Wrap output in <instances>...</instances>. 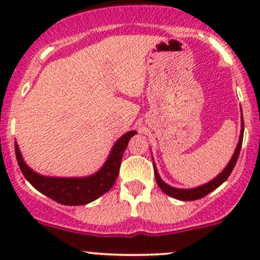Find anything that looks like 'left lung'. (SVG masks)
Masks as SVG:
<instances>
[{
  "mask_svg": "<svg viewBox=\"0 0 260 260\" xmlns=\"http://www.w3.org/2000/svg\"><path fill=\"white\" fill-rule=\"evenodd\" d=\"M243 136H244V119H243V114H242V129H240V137H239V142H238L237 148H235L234 154H233L232 159L229 161V164L226 165L224 170L215 177L214 180L209 181L208 183H204V185L198 186V187H193V188H176V187H172V186L167 185L165 181H162L161 177H159L158 171H157L156 166H154V162H153V166H154V177H156V182L158 185V187L164 191L166 195L171 196L174 199H179V200L182 201H192V200H199V199L204 198L206 196L208 193H210L211 191H214L215 188L219 187L222 182L226 181L228 177L230 176L232 171L234 170L235 164L238 161V157H239L240 153V148H242V143H243Z\"/></svg>",
  "mask_w": 260,
  "mask_h": 260,
  "instance_id": "8db88e82",
  "label": "left lung"
}]
</instances>
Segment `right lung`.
I'll return each mask as SVG.
<instances>
[{"instance_id":"1","label":"right lung","mask_w":260,"mask_h":260,"mask_svg":"<svg viewBox=\"0 0 260 260\" xmlns=\"http://www.w3.org/2000/svg\"><path fill=\"white\" fill-rule=\"evenodd\" d=\"M136 133H137L136 131H129L123 135L114 143L106 164L101 167V170L85 177L43 176L25 164L16 142H15V152L21 172L36 190L62 205H86L104 195L114 185L119 174L123 152L125 151L128 142Z\"/></svg>"}]
</instances>
